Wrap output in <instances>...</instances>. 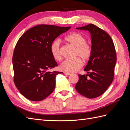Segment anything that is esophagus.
Wrapping results in <instances>:
<instances>
[{
  "label": "esophagus",
  "mask_w": 130,
  "mask_h": 130,
  "mask_svg": "<svg viewBox=\"0 0 130 130\" xmlns=\"http://www.w3.org/2000/svg\"><path fill=\"white\" fill-rule=\"evenodd\" d=\"M64 74H66V75H71V74L70 73H67V72H64Z\"/></svg>",
  "instance_id": "34e87169"
}]
</instances>
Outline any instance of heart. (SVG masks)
I'll return each instance as SVG.
<instances>
[{
	"label": "heart",
	"instance_id": "heart-1",
	"mask_svg": "<svg viewBox=\"0 0 130 130\" xmlns=\"http://www.w3.org/2000/svg\"><path fill=\"white\" fill-rule=\"evenodd\" d=\"M65 40L75 48L73 60H66L61 64L60 68L69 73L77 72L83 66V60L87 62L91 58L93 54V47L91 44L86 42V37L79 32H74L67 35ZM50 53L53 58L57 61H61L62 55L61 50L60 40L57 39L52 42L50 47Z\"/></svg>",
	"mask_w": 130,
	"mask_h": 130
}]
</instances>
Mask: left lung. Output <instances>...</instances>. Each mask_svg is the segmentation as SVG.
I'll use <instances>...</instances> for the list:
<instances>
[{"label": "left lung", "instance_id": "1", "mask_svg": "<svg viewBox=\"0 0 130 130\" xmlns=\"http://www.w3.org/2000/svg\"><path fill=\"white\" fill-rule=\"evenodd\" d=\"M76 29L91 34L93 54L84 69L88 74L78 75L75 89L82 95L93 99L102 95L112 82L117 61L115 46L109 35L95 25Z\"/></svg>", "mask_w": 130, "mask_h": 130}]
</instances>
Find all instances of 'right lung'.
<instances>
[{
    "instance_id": "add662e5",
    "label": "right lung",
    "mask_w": 130,
    "mask_h": 130,
    "mask_svg": "<svg viewBox=\"0 0 130 130\" xmlns=\"http://www.w3.org/2000/svg\"><path fill=\"white\" fill-rule=\"evenodd\" d=\"M70 27L38 25L19 38L12 57L13 81L27 99L42 101L54 91L56 75L62 72L48 71L58 66L50 53V45Z\"/></svg>"
}]
</instances>
